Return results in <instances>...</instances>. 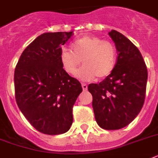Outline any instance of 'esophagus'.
<instances>
[{"label": "esophagus", "instance_id": "1", "mask_svg": "<svg viewBox=\"0 0 158 158\" xmlns=\"http://www.w3.org/2000/svg\"><path fill=\"white\" fill-rule=\"evenodd\" d=\"M82 88H83V91L88 90V85H87V84H85V83H82Z\"/></svg>", "mask_w": 158, "mask_h": 158}]
</instances>
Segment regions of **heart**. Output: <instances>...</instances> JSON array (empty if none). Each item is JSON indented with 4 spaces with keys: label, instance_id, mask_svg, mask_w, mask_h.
<instances>
[{
    "label": "heart",
    "instance_id": "heart-1",
    "mask_svg": "<svg viewBox=\"0 0 158 158\" xmlns=\"http://www.w3.org/2000/svg\"><path fill=\"white\" fill-rule=\"evenodd\" d=\"M71 48H63L60 54L61 66L69 75H75L81 61L84 66L76 76L85 81L92 80L96 76L104 79L114 69L117 51L111 42L94 35H84L73 42Z\"/></svg>",
    "mask_w": 158,
    "mask_h": 158
}]
</instances>
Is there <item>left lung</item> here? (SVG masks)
Listing matches in <instances>:
<instances>
[{
  "instance_id": "left-lung-1",
  "label": "left lung",
  "mask_w": 158,
  "mask_h": 158,
  "mask_svg": "<svg viewBox=\"0 0 158 158\" xmlns=\"http://www.w3.org/2000/svg\"><path fill=\"white\" fill-rule=\"evenodd\" d=\"M116 46L117 62L112 73L100 83H90L92 108L97 124L118 130L131 123L145 98L148 70L139 50L115 30L109 32Z\"/></svg>"
}]
</instances>
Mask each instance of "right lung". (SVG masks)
I'll list each match as a JSON object with an SVG mask.
<instances>
[{
	"instance_id": "1",
	"label": "right lung",
	"mask_w": 158,
	"mask_h": 158,
	"mask_svg": "<svg viewBox=\"0 0 158 158\" xmlns=\"http://www.w3.org/2000/svg\"><path fill=\"white\" fill-rule=\"evenodd\" d=\"M70 32H46L22 53L15 70V99L19 110L40 132L63 134L73 123V106L81 83L63 70L61 45Z\"/></svg>"
}]
</instances>
